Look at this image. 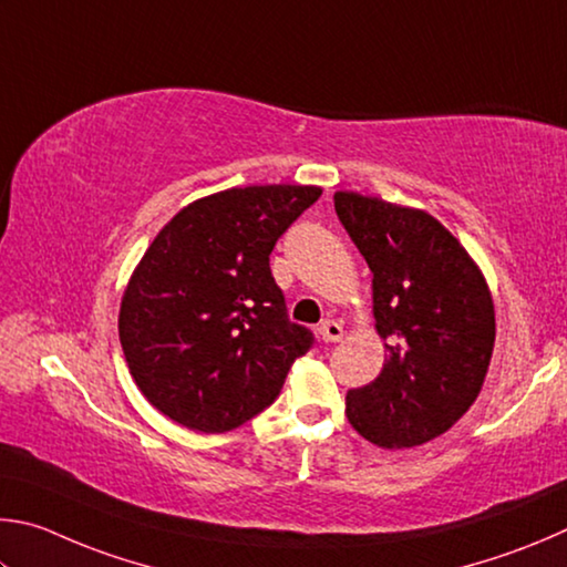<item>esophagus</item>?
Wrapping results in <instances>:
<instances>
[{"label": "esophagus", "instance_id": "obj_1", "mask_svg": "<svg viewBox=\"0 0 567 567\" xmlns=\"http://www.w3.org/2000/svg\"><path fill=\"white\" fill-rule=\"evenodd\" d=\"M319 336H321V341H326V343H339L343 339L341 323L339 321H331V319L323 321L321 329H319Z\"/></svg>", "mask_w": 567, "mask_h": 567}]
</instances>
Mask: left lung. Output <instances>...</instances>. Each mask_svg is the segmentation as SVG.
<instances>
[{
  "label": "left lung",
  "instance_id": "left-lung-1",
  "mask_svg": "<svg viewBox=\"0 0 567 567\" xmlns=\"http://www.w3.org/2000/svg\"><path fill=\"white\" fill-rule=\"evenodd\" d=\"M333 206L373 274L375 329L389 351L379 379L346 393V415L381 449L429 443L483 389L495 341L488 286L431 214L353 192H336Z\"/></svg>",
  "mask_w": 567,
  "mask_h": 567
}]
</instances>
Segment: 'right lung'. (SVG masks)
Wrapping results in <instances>:
<instances>
[{
	"label": "right lung",
	"instance_id": "right-lung-1",
	"mask_svg": "<svg viewBox=\"0 0 567 567\" xmlns=\"http://www.w3.org/2000/svg\"><path fill=\"white\" fill-rule=\"evenodd\" d=\"M319 186H246L182 208L128 281L118 339L154 409L202 433L268 409L313 333L293 323L268 256Z\"/></svg>",
	"mask_w": 567,
	"mask_h": 567
}]
</instances>
